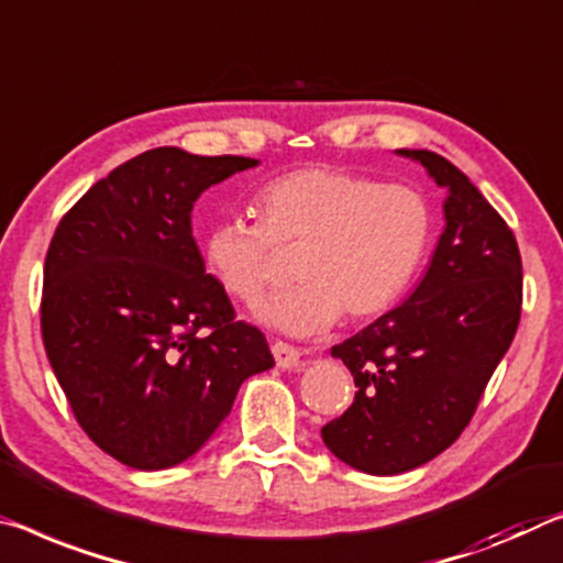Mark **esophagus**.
<instances>
[{"instance_id": "esophagus-1", "label": "esophagus", "mask_w": 563, "mask_h": 563, "mask_svg": "<svg viewBox=\"0 0 563 563\" xmlns=\"http://www.w3.org/2000/svg\"><path fill=\"white\" fill-rule=\"evenodd\" d=\"M273 355H275V363H278V368L283 371H298L300 368V351L298 347H292L283 341H275L273 343Z\"/></svg>"}]
</instances>
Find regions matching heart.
<instances>
[{
	"instance_id": "b5f03b06",
	"label": "heart",
	"mask_w": 563,
	"mask_h": 563,
	"mask_svg": "<svg viewBox=\"0 0 563 563\" xmlns=\"http://www.w3.org/2000/svg\"><path fill=\"white\" fill-rule=\"evenodd\" d=\"M257 222L220 220L202 238V263L230 298L255 306L290 255L298 285L257 310L285 335H316L341 320L386 313L406 296L433 238L431 205L416 187L380 185L343 167L310 165L267 180Z\"/></svg>"
}]
</instances>
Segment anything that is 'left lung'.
Here are the masks:
<instances>
[{
	"label": "left lung",
	"instance_id": "8db88e82",
	"mask_svg": "<svg viewBox=\"0 0 563 563\" xmlns=\"http://www.w3.org/2000/svg\"><path fill=\"white\" fill-rule=\"evenodd\" d=\"M396 153L443 187L445 225L413 292L330 347L358 390L320 428L335 459L373 476L413 471L459 439L521 318V255L504 218L445 157Z\"/></svg>",
	"mask_w": 563,
	"mask_h": 563
}]
</instances>
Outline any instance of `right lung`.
<instances>
[{"mask_svg":"<svg viewBox=\"0 0 563 563\" xmlns=\"http://www.w3.org/2000/svg\"><path fill=\"white\" fill-rule=\"evenodd\" d=\"M257 159L155 147L114 167L59 220L44 261L42 341L77 423L137 471L198 453L243 380L273 368L255 325L192 238V205Z\"/></svg>","mask_w":563,"mask_h":563,"instance_id":"1","label":"right lung"}]
</instances>
